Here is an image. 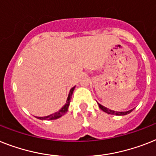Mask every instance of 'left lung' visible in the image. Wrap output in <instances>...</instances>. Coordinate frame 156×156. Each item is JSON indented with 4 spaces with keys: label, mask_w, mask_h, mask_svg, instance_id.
Wrapping results in <instances>:
<instances>
[{
    "label": "left lung",
    "mask_w": 156,
    "mask_h": 156,
    "mask_svg": "<svg viewBox=\"0 0 156 156\" xmlns=\"http://www.w3.org/2000/svg\"><path fill=\"white\" fill-rule=\"evenodd\" d=\"M99 107H100V108L101 109L102 111H104V112L108 113V114H111V115H127V114H129L130 112H132L133 109L132 110L127 111V112H115V111L113 110H110V109L107 108L105 107L102 106L101 104H99Z\"/></svg>",
    "instance_id": "1"
}]
</instances>
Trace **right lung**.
Returning <instances> with one entry per match:
<instances>
[{"label":"right lung","mask_w":156,"mask_h":156,"mask_svg":"<svg viewBox=\"0 0 156 156\" xmlns=\"http://www.w3.org/2000/svg\"><path fill=\"white\" fill-rule=\"evenodd\" d=\"M74 88H75V87H73V88L70 90V92H69V97H68V100H67L66 104H65V105H64V106L62 108L60 109V110H59L57 112H55L54 114H52V115H48V116H44V117H37V119L52 120V119H58V118H60V117H61L62 115H64V114L67 112L68 109H69V104H70V102H71V98H72V96H73V90H74Z\"/></svg>","instance_id":"obj_1"}]
</instances>
